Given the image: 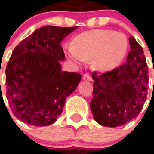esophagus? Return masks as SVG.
Here are the masks:
<instances>
[{"mask_svg": "<svg viewBox=\"0 0 154 154\" xmlns=\"http://www.w3.org/2000/svg\"><path fill=\"white\" fill-rule=\"evenodd\" d=\"M82 78H83L84 81H90L91 80H92V78H91V76H90L88 73H85V74L83 75V77H82Z\"/></svg>", "mask_w": 154, "mask_h": 154, "instance_id": "esophagus-1", "label": "esophagus"}]
</instances>
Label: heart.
Segmentation results:
<instances>
[{
  "instance_id": "obj_1",
  "label": "heart",
  "mask_w": 154,
  "mask_h": 154,
  "mask_svg": "<svg viewBox=\"0 0 154 154\" xmlns=\"http://www.w3.org/2000/svg\"><path fill=\"white\" fill-rule=\"evenodd\" d=\"M127 46L123 35L108 30H95L77 36L73 45L65 46V51L69 59L76 63L93 59V68L105 72L119 65L126 55Z\"/></svg>"
}]
</instances>
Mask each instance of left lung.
<instances>
[{
	"label": "left lung",
	"mask_w": 154,
	"mask_h": 154,
	"mask_svg": "<svg viewBox=\"0 0 154 154\" xmlns=\"http://www.w3.org/2000/svg\"><path fill=\"white\" fill-rule=\"evenodd\" d=\"M126 62L107 73H92L93 98L90 108L95 120L116 127L138 116L146 100L148 66L142 47L133 36Z\"/></svg>",
	"instance_id": "left-lung-1"
}]
</instances>
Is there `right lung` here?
Here are the masks:
<instances>
[{"instance_id":"add662e5","label":"right lung","mask_w":154,"mask_h":154,"mask_svg":"<svg viewBox=\"0 0 154 154\" xmlns=\"http://www.w3.org/2000/svg\"><path fill=\"white\" fill-rule=\"evenodd\" d=\"M77 27L45 26L15 47L6 67L7 99L22 122L35 127L55 122L66 97L80 83V73L62 72V42Z\"/></svg>"}]
</instances>
